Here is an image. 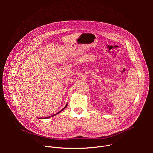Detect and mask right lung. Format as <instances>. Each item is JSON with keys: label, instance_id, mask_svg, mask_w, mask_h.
Instances as JSON below:
<instances>
[{"label": "right lung", "instance_id": "add662e5", "mask_svg": "<svg viewBox=\"0 0 153 153\" xmlns=\"http://www.w3.org/2000/svg\"><path fill=\"white\" fill-rule=\"evenodd\" d=\"M67 105H68V104H67V105H66V106H65V107H64V108L62 109V110L61 111H59V112H58L57 113H56V114H54V115H53V116H48V117H45V118H46V119H47V118H50V117H53V116H55V115H56V114H59V113H60L61 111H62L64 110L65 108H67ZM40 119H41V118H40Z\"/></svg>", "mask_w": 153, "mask_h": 153}]
</instances>
